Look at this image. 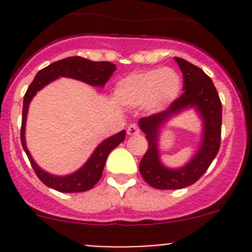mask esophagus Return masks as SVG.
Here are the masks:
<instances>
[{"instance_id": "esophagus-1", "label": "esophagus", "mask_w": 252, "mask_h": 252, "mask_svg": "<svg viewBox=\"0 0 252 252\" xmlns=\"http://www.w3.org/2000/svg\"><path fill=\"white\" fill-rule=\"evenodd\" d=\"M126 133L130 136L138 135V134L140 133V128H139L138 124H130V126H128V129H126Z\"/></svg>"}]
</instances>
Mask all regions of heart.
I'll list each match as a JSON object with an SVG mask.
<instances>
[{
  "mask_svg": "<svg viewBox=\"0 0 252 252\" xmlns=\"http://www.w3.org/2000/svg\"><path fill=\"white\" fill-rule=\"evenodd\" d=\"M182 88V78L174 69H151L119 80L116 96L126 106L138 107L146 103L149 111L161 112L179 97Z\"/></svg>",
  "mask_w": 252,
  "mask_h": 252,
  "instance_id": "b5f03b06",
  "label": "heart"
}]
</instances>
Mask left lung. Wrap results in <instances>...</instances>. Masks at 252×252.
I'll list each match as a JSON object with an SVG mask.
<instances>
[{
	"label": "left lung",
	"instance_id": "obj_1",
	"mask_svg": "<svg viewBox=\"0 0 252 252\" xmlns=\"http://www.w3.org/2000/svg\"><path fill=\"white\" fill-rule=\"evenodd\" d=\"M183 73V95L166 111L144 117L140 129L149 142L139 169L147 184L159 190H175L196 183L217 156L220 146L222 102L211 78L196 65L183 58L174 57ZM194 107L204 122V135L197 155L182 169L172 170L159 161V129L172 116L183 109Z\"/></svg>",
	"mask_w": 252,
	"mask_h": 252
}]
</instances>
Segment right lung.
Returning <instances> with one entry per match:
<instances>
[{
  "instance_id": "obj_1",
  "label": "right lung",
  "mask_w": 252,
  "mask_h": 252,
  "mask_svg": "<svg viewBox=\"0 0 252 252\" xmlns=\"http://www.w3.org/2000/svg\"><path fill=\"white\" fill-rule=\"evenodd\" d=\"M114 70H116V64L111 62H94V61L75 56V57H68L51 63L50 65L37 72L35 79L28 88L24 95V101H23L20 141L37 178L48 188H52L61 192H83L95 187L102 175L106 159L110 152L126 139V130L119 131L118 134H114L111 138L101 142L93 152L90 158L86 161V163L74 173L64 175V177L50 174L35 163L25 144V123H27V114L30 101L32 100L37 91L41 90L44 86H46L55 79L67 77L81 80L93 86H103L113 74Z\"/></svg>"
}]
</instances>
